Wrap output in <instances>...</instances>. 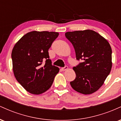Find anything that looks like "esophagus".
Returning a JSON list of instances; mask_svg holds the SVG:
<instances>
[{"instance_id": "esophagus-1", "label": "esophagus", "mask_w": 121, "mask_h": 121, "mask_svg": "<svg viewBox=\"0 0 121 121\" xmlns=\"http://www.w3.org/2000/svg\"><path fill=\"white\" fill-rule=\"evenodd\" d=\"M68 66H65L64 67L62 68L61 70H62V71H65V70H66V69H68Z\"/></svg>"}]
</instances>
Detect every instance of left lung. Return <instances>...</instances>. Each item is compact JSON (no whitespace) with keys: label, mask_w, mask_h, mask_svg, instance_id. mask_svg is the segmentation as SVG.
<instances>
[{"label":"left lung","mask_w":121,"mask_h":121,"mask_svg":"<svg viewBox=\"0 0 121 121\" xmlns=\"http://www.w3.org/2000/svg\"><path fill=\"white\" fill-rule=\"evenodd\" d=\"M74 47L76 59L82 60L73 68L76 78L70 82L73 89L84 94L96 91L111 71L112 51L109 42L92 30L65 33Z\"/></svg>","instance_id":"8db88e82"}]
</instances>
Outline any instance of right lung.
<instances>
[{"mask_svg": "<svg viewBox=\"0 0 121 121\" xmlns=\"http://www.w3.org/2000/svg\"><path fill=\"white\" fill-rule=\"evenodd\" d=\"M59 33L32 31L16 43L11 57L15 77L26 91L40 94L51 87L59 72L52 64L48 50Z\"/></svg>", "mask_w": 121, "mask_h": 121, "instance_id": "obj_1", "label": "right lung"}]
</instances>
